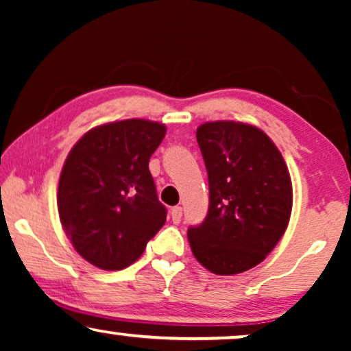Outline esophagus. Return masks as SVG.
Returning a JSON list of instances; mask_svg holds the SVG:
<instances>
[{
    "label": "esophagus",
    "mask_w": 351,
    "mask_h": 351,
    "mask_svg": "<svg viewBox=\"0 0 351 351\" xmlns=\"http://www.w3.org/2000/svg\"><path fill=\"white\" fill-rule=\"evenodd\" d=\"M171 217H172V222H174V223L180 222V219H182V208H180V206H176V208L171 209Z\"/></svg>",
    "instance_id": "esophagus-1"
}]
</instances>
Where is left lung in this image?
<instances>
[{"mask_svg":"<svg viewBox=\"0 0 351 351\" xmlns=\"http://www.w3.org/2000/svg\"><path fill=\"white\" fill-rule=\"evenodd\" d=\"M209 179V210L189 228L193 256L215 275L251 270L273 251L289 223L292 184L271 138L246 123L196 129Z\"/></svg>","mask_w":351,"mask_h":351,"instance_id":"obj_1","label":"left lung"}]
</instances>
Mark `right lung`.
Segmentation results:
<instances>
[{
	"instance_id": "add662e5",
	"label": "right lung",
	"mask_w": 351,
	"mask_h": 351,
	"mask_svg": "<svg viewBox=\"0 0 351 351\" xmlns=\"http://www.w3.org/2000/svg\"><path fill=\"white\" fill-rule=\"evenodd\" d=\"M166 126L124 119L90 129L62 167L57 208L65 233L81 257L102 270L137 261L166 222L148 169Z\"/></svg>"
}]
</instances>
